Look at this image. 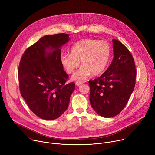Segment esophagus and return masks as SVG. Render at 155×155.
<instances>
[{
  "mask_svg": "<svg viewBox=\"0 0 155 155\" xmlns=\"http://www.w3.org/2000/svg\"><path fill=\"white\" fill-rule=\"evenodd\" d=\"M83 83L82 81H77L75 84H76L77 86H80V84H82Z\"/></svg>",
  "mask_w": 155,
  "mask_h": 155,
  "instance_id": "1",
  "label": "esophagus"
}]
</instances>
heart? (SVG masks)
Wrapping results in <instances>:
<instances>
[{
  "label": "heart",
  "mask_w": 155,
  "mask_h": 155,
  "mask_svg": "<svg viewBox=\"0 0 155 155\" xmlns=\"http://www.w3.org/2000/svg\"><path fill=\"white\" fill-rule=\"evenodd\" d=\"M112 54V48L106 41L85 38L71 48V54H62L61 62L67 73L73 74L81 64V68L73 75L75 80H84L91 74L96 76L107 68Z\"/></svg>",
  "instance_id": "heart-1"
}]
</instances>
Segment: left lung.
I'll return each mask as SVG.
<instances>
[{"label":"left lung","mask_w":155,"mask_h":155,"mask_svg":"<svg viewBox=\"0 0 155 155\" xmlns=\"http://www.w3.org/2000/svg\"><path fill=\"white\" fill-rule=\"evenodd\" d=\"M112 41L114 57L111 64L100 77L89 81L91 105L104 118L114 117L122 111L136 84L133 57L119 40Z\"/></svg>","instance_id":"1"}]
</instances>
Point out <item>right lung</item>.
Segmentation results:
<instances>
[{
	"label": "right lung",
	"mask_w": 155,
	"mask_h": 155,
	"mask_svg": "<svg viewBox=\"0 0 155 155\" xmlns=\"http://www.w3.org/2000/svg\"><path fill=\"white\" fill-rule=\"evenodd\" d=\"M69 35H45L26 50L18 68L21 96L31 111L47 120L59 118L67 110L75 90L61 62V47Z\"/></svg>",
	"instance_id": "add662e5"
}]
</instances>
